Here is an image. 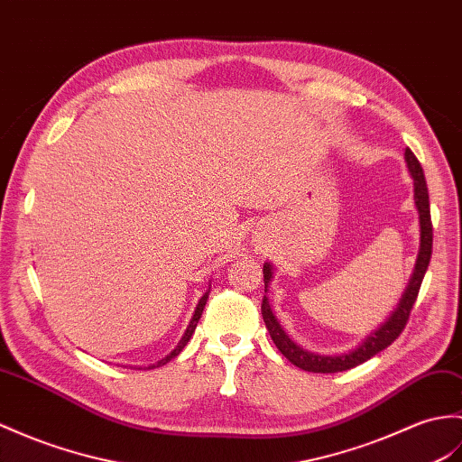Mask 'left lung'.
Listing matches in <instances>:
<instances>
[{
    "label": "left lung",
    "instance_id": "1",
    "mask_svg": "<svg viewBox=\"0 0 462 462\" xmlns=\"http://www.w3.org/2000/svg\"><path fill=\"white\" fill-rule=\"evenodd\" d=\"M405 161H407V169H410V173L413 177L415 207H417V210H420L421 248H420V255H417V263H415V272L411 275V282H410V285H407L398 309H395L393 315L385 320V323L376 332H374V335H370L366 340H364L356 350L342 354V356H319V354L305 352L301 346H297L295 342L285 335V330L282 328L280 323H277V319L272 313L270 301H267V297L263 295V301H262L263 323H265L267 330H270V337L275 342L277 350H280L283 356L293 364V366L301 368L305 372H317V374H332V372L350 370L354 366H358V364L370 360L372 356H376V354L382 352L383 348H388L392 342L402 335V330L405 328L407 320H410V313L417 301V295H420V289H421L429 262H431L433 224H431V208H429V192H427L423 169L410 147L405 149ZM263 282H265V291H267V283L272 282V265L270 263L263 265Z\"/></svg>",
    "mask_w": 462,
    "mask_h": 462
}]
</instances>
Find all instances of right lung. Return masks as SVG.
Listing matches in <instances>:
<instances>
[{
    "instance_id": "right-lung-1",
    "label": "right lung",
    "mask_w": 462,
    "mask_h": 462,
    "mask_svg": "<svg viewBox=\"0 0 462 462\" xmlns=\"http://www.w3.org/2000/svg\"><path fill=\"white\" fill-rule=\"evenodd\" d=\"M207 299H208V293H205L200 297V301H199V305H197V310H195V315H192V319H190V323H189V327H187V332H185V337L180 338V342H179V346L169 354L167 358H163V360H159L155 366H163V364H167L171 358H175L177 354L187 346V342L190 340V337H192V332H195V328H197V323H199V319H200V315H202V310H205V305H207ZM153 368V366H152Z\"/></svg>"
}]
</instances>
